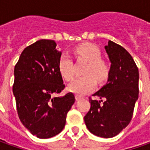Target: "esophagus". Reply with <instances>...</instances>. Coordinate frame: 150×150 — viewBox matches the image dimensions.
I'll use <instances>...</instances> for the list:
<instances>
[{"mask_svg": "<svg viewBox=\"0 0 150 150\" xmlns=\"http://www.w3.org/2000/svg\"><path fill=\"white\" fill-rule=\"evenodd\" d=\"M82 98H83V97H82L81 96H79V95H76V96H75V100H76V101H79V100H81Z\"/></svg>", "mask_w": 150, "mask_h": 150, "instance_id": "esophagus-1", "label": "esophagus"}]
</instances>
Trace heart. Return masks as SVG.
<instances>
[{"mask_svg":"<svg viewBox=\"0 0 150 150\" xmlns=\"http://www.w3.org/2000/svg\"><path fill=\"white\" fill-rule=\"evenodd\" d=\"M78 57L89 62L85 74L87 75L78 77L70 82L68 91L77 95H85L93 91L96 86V81H104L108 79L110 69L108 64L101 59V51L93 44L84 43L77 47ZM59 71L65 81H71L75 75L73 61L67 53H63L59 59Z\"/></svg>","mask_w":150,"mask_h":150,"instance_id":"b5f03b06","label":"heart"}]
</instances>
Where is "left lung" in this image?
I'll return each instance as SVG.
<instances>
[{"mask_svg":"<svg viewBox=\"0 0 150 150\" xmlns=\"http://www.w3.org/2000/svg\"><path fill=\"white\" fill-rule=\"evenodd\" d=\"M111 62L108 82L89 98L91 108L84 117L88 130L96 136L112 138L129 124L139 98V69L124 48L108 41L105 46Z\"/></svg>","mask_w":150,"mask_h":150,"instance_id":"1","label":"left lung"}]
</instances>
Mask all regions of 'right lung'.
<instances>
[{
    "instance_id": "obj_1",
    "label": "right lung",
    "mask_w": 150,
    "mask_h": 150,
    "mask_svg": "<svg viewBox=\"0 0 150 150\" xmlns=\"http://www.w3.org/2000/svg\"><path fill=\"white\" fill-rule=\"evenodd\" d=\"M56 46L54 40L37 41L24 49L14 69L12 91L18 117L39 139L52 138L62 131L75 101L71 92L54 96L65 87L58 67L62 53Z\"/></svg>"
}]
</instances>
